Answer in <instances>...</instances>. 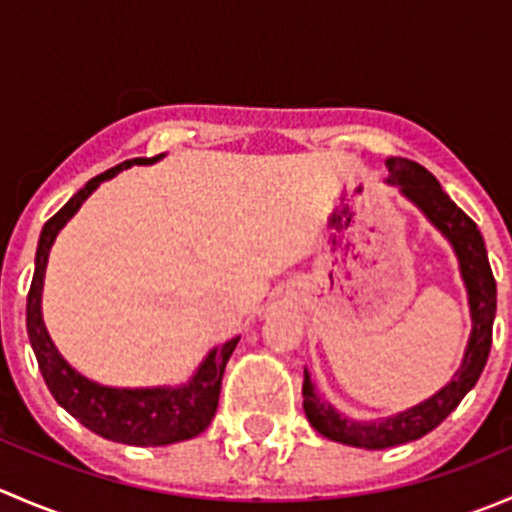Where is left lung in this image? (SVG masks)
Returning <instances> with one entry per match:
<instances>
[{
	"instance_id": "1",
	"label": "left lung",
	"mask_w": 512,
	"mask_h": 512,
	"mask_svg": "<svg viewBox=\"0 0 512 512\" xmlns=\"http://www.w3.org/2000/svg\"><path fill=\"white\" fill-rule=\"evenodd\" d=\"M386 168L391 173L389 183L399 185L401 195L409 198L431 220V225L451 242L453 252L458 257V267H461L463 285L468 289L473 329L471 337H468L466 354H463V364L453 374V379L441 391H436L431 399L389 418L354 421V418L342 416L314 391L309 371L304 369L302 396L304 414H307L309 423L329 441L347 443V446L356 448H371V451L416 441V438L433 431L438 423L446 421V416L461 404L463 396L476 386L478 376L483 374L490 344H493L495 319V277L488 265V252H485V242L478 225L443 193L441 183L423 165L409 158H389Z\"/></svg>"
}]
</instances>
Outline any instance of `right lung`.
Wrapping results in <instances>:
<instances>
[{"label":"right lung","mask_w":512,"mask_h":512,"mask_svg":"<svg viewBox=\"0 0 512 512\" xmlns=\"http://www.w3.org/2000/svg\"><path fill=\"white\" fill-rule=\"evenodd\" d=\"M160 156L133 158L106 173L91 178L54 218L41 227L39 247H36L34 277L27 297V332L29 342L39 361L41 376L49 386L56 404L64 406L71 416L79 418L89 431L128 446H168V443L188 441L203 433L218 411L220 386H223L225 364L235 352L240 337L230 339L223 347H215L203 359L188 384L156 386V389H116L103 386L81 376L59 349L51 342L41 319V289H44L46 262L59 230L76 215L84 200L103 183L131 165H151Z\"/></svg>","instance_id":"right-lung-1"}]
</instances>
